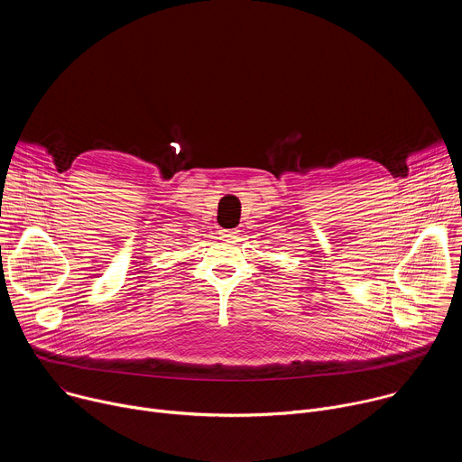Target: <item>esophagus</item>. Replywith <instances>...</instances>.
<instances>
[{"label":"esophagus","mask_w":462,"mask_h":462,"mask_svg":"<svg viewBox=\"0 0 462 462\" xmlns=\"http://www.w3.org/2000/svg\"><path fill=\"white\" fill-rule=\"evenodd\" d=\"M219 236H221V237H226V239H232V237H236V236H237V230L221 228V230H219Z\"/></svg>","instance_id":"1"}]
</instances>
